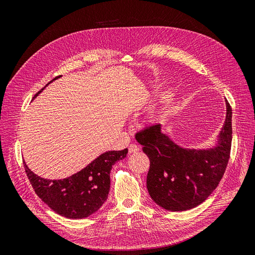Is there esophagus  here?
<instances>
[{"mask_svg": "<svg viewBox=\"0 0 255 255\" xmlns=\"http://www.w3.org/2000/svg\"><path fill=\"white\" fill-rule=\"evenodd\" d=\"M139 151V146H138L137 144H129V146H128V153L129 154H132V153H136V152H138Z\"/></svg>", "mask_w": 255, "mask_h": 255, "instance_id": "obj_1", "label": "esophagus"}]
</instances>
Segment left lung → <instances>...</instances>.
Masks as SVG:
<instances>
[{
	"mask_svg": "<svg viewBox=\"0 0 255 255\" xmlns=\"http://www.w3.org/2000/svg\"><path fill=\"white\" fill-rule=\"evenodd\" d=\"M226 104V121L217 141L210 148H183L161 132L160 125L136 134L150 159L146 188L160 207L171 212L191 210L204 202L218 186L232 143V109L227 101Z\"/></svg>",
	"mask_w": 255,
	"mask_h": 255,
	"instance_id": "8db88e82",
	"label": "left lung"
}]
</instances>
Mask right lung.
I'll return each mask as SVG.
<instances>
[{"mask_svg": "<svg viewBox=\"0 0 255 255\" xmlns=\"http://www.w3.org/2000/svg\"><path fill=\"white\" fill-rule=\"evenodd\" d=\"M58 78L60 76L50 83ZM44 88L37 92L34 99ZM127 154L128 149L102 153L81 171L63 180L43 179L30 170L25 161L23 165L37 196L51 210L69 219H82L96 213L106 201L111 188L110 174L113 165L125 158Z\"/></svg>", "mask_w": 255, "mask_h": 255, "instance_id": "1", "label": "right lung"}]
</instances>
